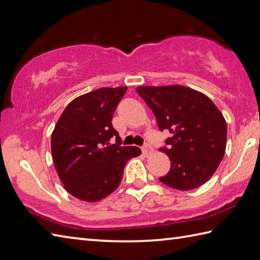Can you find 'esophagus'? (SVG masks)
I'll return each instance as SVG.
<instances>
[{
  "label": "esophagus",
  "instance_id": "1",
  "mask_svg": "<svg viewBox=\"0 0 260 260\" xmlns=\"http://www.w3.org/2000/svg\"><path fill=\"white\" fill-rule=\"evenodd\" d=\"M142 152H143V154H144L145 156H148V155H150V154L153 153V148L151 147V145L145 144L144 146L142 147Z\"/></svg>",
  "mask_w": 260,
  "mask_h": 260
}]
</instances>
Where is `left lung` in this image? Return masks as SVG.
<instances>
[{"mask_svg": "<svg viewBox=\"0 0 260 260\" xmlns=\"http://www.w3.org/2000/svg\"><path fill=\"white\" fill-rule=\"evenodd\" d=\"M139 95L150 107L158 128L172 136L161 148L171 161L169 172L159 178L165 185L189 191L211 178L223 158L227 123L221 112L204 93L181 85L140 86Z\"/></svg>", "mask_w": 260, "mask_h": 260, "instance_id": "left-lung-1", "label": "left lung"}]
</instances>
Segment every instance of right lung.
I'll list each match as a JSON object with an SVG mask.
<instances>
[{
  "instance_id": "1",
  "label": "right lung",
  "mask_w": 260,
  "mask_h": 260,
  "mask_svg": "<svg viewBox=\"0 0 260 260\" xmlns=\"http://www.w3.org/2000/svg\"><path fill=\"white\" fill-rule=\"evenodd\" d=\"M127 87H103L75 98L51 134V154L60 181L71 196L97 202L117 189L125 164L141 154L136 146H120L113 114ZM112 137L116 144L110 145Z\"/></svg>"
}]
</instances>
